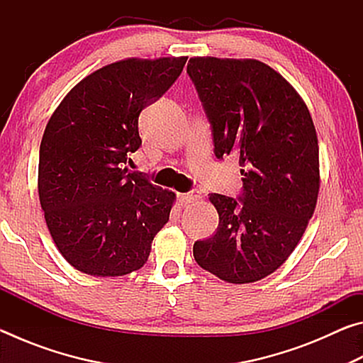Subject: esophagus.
Segmentation results:
<instances>
[{"mask_svg":"<svg viewBox=\"0 0 363 363\" xmlns=\"http://www.w3.org/2000/svg\"><path fill=\"white\" fill-rule=\"evenodd\" d=\"M201 195L199 190H192V192H187V194H179V201L184 205H189V203H194V201L200 200Z\"/></svg>","mask_w":363,"mask_h":363,"instance_id":"1","label":"esophagus"}]
</instances>
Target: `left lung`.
Listing matches in <instances>:
<instances>
[{"instance_id":"8db88e82","label":"left lung","mask_w":363,"mask_h":363,"mask_svg":"<svg viewBox=\"0 0 363 363\" xmlns=\"http://www.w3.org/2000/svg\"><path fill=\"white\" fill-rule=\"evenodd\" d=\"M187 73L211 121L214 153L235 157L243 176V205L210 194L219 225L195 242L194 257L227 284H253L288 259L315 211L314 121L298 91L261 60L190 57Z\"/></svg>"}]
</instances>
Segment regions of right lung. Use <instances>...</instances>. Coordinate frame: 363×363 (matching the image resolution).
Returning a JSON list of instances; mask_svg holds the SVG:
<instances>
[{
	"label": "right lung",
	"mask_w": 363,
	"mask_h": 363,
	"mask_svg": "<svg viewBox=\"0 0 363 363\" xmlns=\"http://www.w3.org/2000/svg\"><path fill=\"white\" fill-rule=\"evenodd\" d=\"M186 56L128 57L73 86L40 145L38 195L46 225L70 266L121 277L144 266L176 194L122 167L143 144L139 113L181 75Z\"/></svg>",
	"instance_id": "obj_1"
}]
</instances>
